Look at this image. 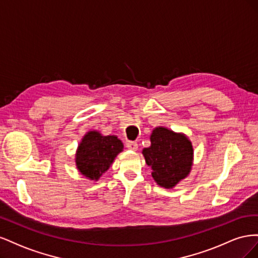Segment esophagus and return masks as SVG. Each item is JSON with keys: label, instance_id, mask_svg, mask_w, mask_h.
<instances>
[{"label": "esophagus", "instance_id": "1", "mask_svg": "<svg viewBox=\"0 0 258 258\" xmlns=\"http://www.w3.org/2000/svg\"><path fill=\"white\" fill-rule=\"evenodd\" d=\"M126 147L128 148V150H131V151H137L138 150V143L132 142V141H128L126 143Z\"/></svg>", "mask_w": 258, "mask_h": 258}]
</instances>
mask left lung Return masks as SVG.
I'll return each mask as SVG.
<instances>
[{"label":"left lung","instance_id":"8db88e82","mask_svg":"<svg viewBox=\"0 0 258 258\" xmlns=\"http://www.w3.org/2000/svg\"><path fill=\"white\" fill-rule=\"evenodd\" d=\"M142 153L155 182L165 188H172L190 172L194 150L191 142L183 134L165 127L155 128L151 135V146Z\"/></svg>","mask_w":258,"mask_h":258}]
</instances>
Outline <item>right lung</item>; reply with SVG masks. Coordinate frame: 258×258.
<instances>
[{"instance_id":"add662e5","label":"right lung","mask_w":258,"mask_h":258,"mask_svg":"<svg viewBox=\"0 0 258 258\" xmlns=\"http://www.w3.org/2000/svg\"><path fill=\"white\" fill-rule=\"evenodd\" d=\"M122 148V142L116 136H102L98 131H89L77 148L76 167L84 176L98 181Z\"/></svg>"}]
</instances>
